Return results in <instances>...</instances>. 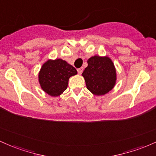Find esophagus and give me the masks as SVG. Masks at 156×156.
I'll return each instance as SVG.
<instances>
[{
	"label": "esophagus",
	"instance_id": "esophagus-1",
	"mask_svg": "<svg viewBox=\"0 0 156 156\" xmlns=\"http://www.w3.org/2000/svg\"><path fill=\"white\" fill-rule=\"evenodd\" d=\"M77 71H78L79 74H81V73H83V68H80V69H78Z\"/></svg>",
	"mask_w": 156,
	"mask_h": 156
}]
</instances>
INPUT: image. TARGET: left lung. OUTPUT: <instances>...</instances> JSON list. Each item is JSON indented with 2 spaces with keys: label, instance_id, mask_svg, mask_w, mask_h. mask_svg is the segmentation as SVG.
Returning <instances> with one entry per match:
<instances>
[{
  "label": "left lung",
  "instance_id": "1",
  "mask_svg": "<svg viewBox=\"0 0 156 156\" xmlns=\"http://www.w3.org/2000/svg\"><path fill=\"white\" fill-rule=\"evenodd\" d=\"M87 66L82 73L87 88L96 96L108 94L116 83V70L108 56L95 55L87 59Z\"/></svg>",
  "mask_w": 156,
  "mask_h": 156
}]
</instances>
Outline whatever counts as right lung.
Listing matches in <instances>:
<instances>
[{"label": "right lung", "instance_id": "obj_1", "mask_svg": "<svg viewBox=\"0 0 156 156\" xmlns=\"http://www.w3.org/2000/svg\"><path fill=\"white\" fill-rule=\"evenodd\" d=\"M77 74V71L62 59L45 61L38 73V82L41 89L51 97H57L63 94L71 76Z\"/></svg>", "mask_w": 156, "mask_h": 156}]
</instances>
